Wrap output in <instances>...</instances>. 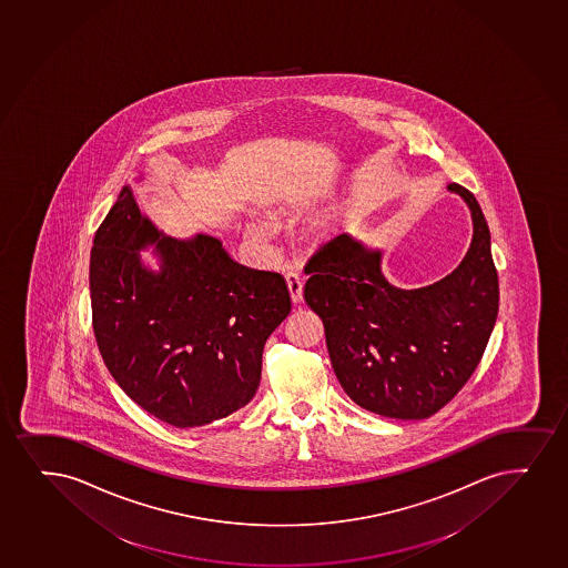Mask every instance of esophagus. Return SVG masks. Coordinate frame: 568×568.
Returning <instances> with one entry per match:
<instances>
[{
	"mask_svg": "<svg viewBox=\"0 0 568 568\" xmlns=\"http://www.w3.org/2000/svg\"><path fill=\"white\" fill-rule=\"evenodd\" d=\"M285 280H287V287L288 293H291V298H293L294 304H298V302H302V291H304V287H302V277L298 272H294V270H291V272H287L285 274Z\"/></svg>",
	"mask_w": 568,
	"mask_h": 568,
	"instance_id": "obj_1",
	"label": "esophagus"
}]
</instances>
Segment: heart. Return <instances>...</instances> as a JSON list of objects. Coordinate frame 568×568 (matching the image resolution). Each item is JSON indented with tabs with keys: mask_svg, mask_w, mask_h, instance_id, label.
Returning a JSON list of instances; mask_svg holds the SVG:
<instances>
[{
	"mask_svg": "<svg viewBox=\"0 0 568 568\" xmlns=\"http://www.w3.org/2000/svg\"><path fill=\"white\" fill-rule=\"evenodd\" d=\"M251 234L256 237V240H266L270 232H272V222L267 221V219H256V221L251 222Z\"/></svg>",
	"mask_w": 568,
	"mask_h": 568,
	"instance_id": "b5f03b06",
	"label": "heart"
}]
</instances>
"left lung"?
Here are the masks:
<instances>
[{
  "instance_id": "obj_1",
  "label": "left lung",
  "mask_w": 568,
  "mask_h": 568,
  "mask_svg": "<svg viewBox=\"0 0 568 568\" xmlns=\"http://www.w3.org/2000/svg\"><path fill=\"white\" fill-rule=\"evenodd\" d=\"M466 201L474 237L453 274L420 288H399L382 274L381 248L336 235L304 272L307 306L325 325L334 374L365 410L424 420L445 407L479 365L498 315V274L490 232L475 195Z\"/></svg>"
}]
</instances>
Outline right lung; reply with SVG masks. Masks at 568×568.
Here are the masks:
<instances>
[{
    "label": "right lung",
    "instance_id": "1",
    "mask_svg": "<svg viewBox=\"0 0 568 568\" xmlns=\"http://www.w3.org/2000/svg\"><path fill=\"white\" fill-rule=\"evenodd\" d=\"M148 246L160 271L141 262ZM89 287L108 371L139 407L182 429L253 399L267 336L291 312L283 275L243 266L213 235L163 234L131 186L94 234Z\"/></svg>",
    "mask_w": 568,
    "mask_h": 568
}]
</instances>
